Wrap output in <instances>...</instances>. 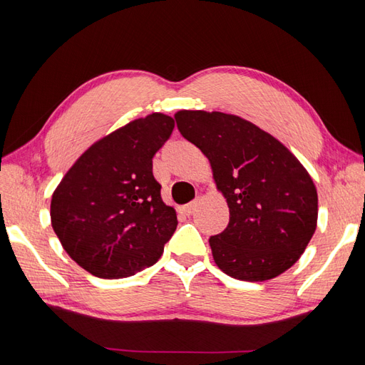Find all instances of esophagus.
Instances as JSON below:
<instances>
[{"label":"esophagus","mask_w":365,"mask_h":365,"mask_svg":"<svg viewBox=\"0 0 365 365\" xmlns=\"http://www.w3.org/2000/svg\"><path fill=\"white\" fill-rule=\"evenodd\" d=\"M196 208H197V200H192V202H190V204H187V205H183V207L180 208V212H182L183 215L191 216L192 213L196 212Z\"/></svg>","instance_id":"obj_1"}]
</instances>
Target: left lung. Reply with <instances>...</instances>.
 Wrapping results in <instances>:
<instances>
[{
    "label": "left lung",
    "instance_id": "left-lung-1",
    "mask_svg": "<svg viewBox=\"0 0 365 365\" xmlns=\"http://www.w3.org/2000/svg\"><path fill=\"white\" fill-rule=\"evenodd\" d=\"M178 131L210 160L229 224L210 237L213 259L240 281H268L301 257L317 227L319 197L297 157L238 115L178 111Z\"/></svg>",
    "mask_w": 365,
    "mask_h": 365
}]
</instances>
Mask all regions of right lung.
<instances>
[{"label":"right lung","mask_w":365,"mask_h":365,"mask_svg":"<svg viewBox=\"0 0 365 365\" xmlns=\"http://www.w3.org/2000/svg\"><path fill=\"white\" fill-rule=\"evenodd\" d=\"M174 125L160 113L127 123L91 145L54 190V234L91 274L128 277L161 257L177 215L163 202L152 158Z\"/></svg>","instance_id":"add662e5"}]
</instances>
